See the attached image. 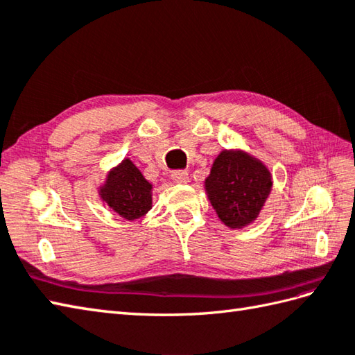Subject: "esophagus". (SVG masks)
Masks as SVG:
<instances>
[{"label": "esophagus", "instance_id": "1", "mask_svg": "<svg viewBox=\"0 0 355 355\" xmlns=\"http://www.w3.org/2000/svg\"><path fill=\"white\" fill-rule=\"evenodd\" d=\"M171 177L177 184H186L189 182V175H187L186 171H173Z\"/></svg>", "mask_w": 355, "mask_h": 355}]
</instances>
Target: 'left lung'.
<instances>
[{
  "instance_id": "8db88e82",
  "label": "left lung",
  "mask_w": 355,
  "mask_h": 355,
  "mask_svg": "<svg viewBox=\"0 0 355 355\" xmlns=\"http://www.w3.org/2000/svg\"><path fill=\"white\" fill-rule=\"evenodd\" d=\"M271 186L267 166L241 149H223L205 180L210 205L230 229H243L258 218Z\"/></svg>"
}]
</instances>
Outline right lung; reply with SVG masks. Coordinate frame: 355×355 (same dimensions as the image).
Returning <instances> with one entry per match:
<instances>
[{
	"mask_svg": "<svg viewBox=\"0 0 355 355\" xmlns=\"http://www.w3.org/2000/svg\"><path fill=\"white\" fill-rule=\"evenodd\" d=\"M99 197L123 220L135 221L153 207V184L130 158H123L108 172Z\"/></svg>",
	"mask_w": 355,
	"mask_h": 355,
	"instance_id": "1",
	"label": "right lung"
}]
</instances>
